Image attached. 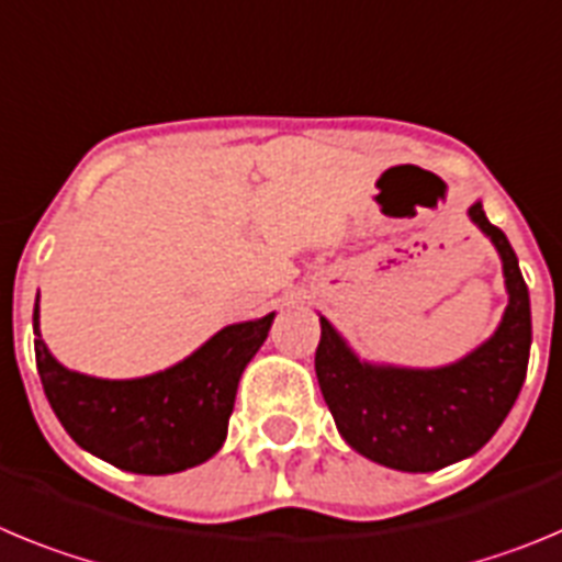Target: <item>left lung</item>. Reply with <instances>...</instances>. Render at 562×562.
<instances>
[{
    "label": "left lung",
    "instance_id": "1",
    "mask_svg": "<svg viewBox=\"0 0 562 562\" xmlns=\"http://www.w3.org/2000/svg\"><path fill=\"white\" fill-rule=\"evenodd\" d=\"M468 215L502 257L509 296L495 333L476 350L431 369L372 363L318 316L316 378L327 408L344 442L383 468L431 473L482 451L527 378L532 313L518 257L507 235L487 221L482 201Z\"/></svg>",
    "mask_w": 562,
    "mask_h": 562
}]
</instances>
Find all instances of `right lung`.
I'll use <instances>...</instances> for the list:
<instances>
[{
	"label": "right lung",
	"mask_w": 562,
	"mask_h": 562,
	"mask_svg": "<svg viewBox=\"0 0 562 562\" xmlns=\"http://www.w3.org/2000/svg\"><path fill=\"white\" fill-rule=\"evenodd\" d=\"M271 322L274 313L226 325L173 367L109 381L67 369L47 350L35 296V363L55 417L83 451L128 473L168 476L221 451L237 383Z\"/></svg>",
	"instance_id": "add662e5"
}]
</instances>
